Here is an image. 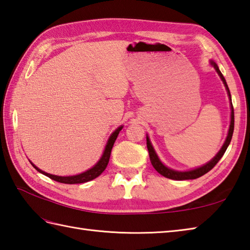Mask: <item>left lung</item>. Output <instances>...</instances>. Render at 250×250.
Returning a JSON list of instances; mask_svg holds the SVG:
<instances>
[{
    "instance_id": "obj_1",
    "label": "left lung",
    "mask_w": 250,
    "mask_h": 250,
    "mask_svg": "<svg viewBox=\"0 0 250 250\" xmlns=\"http://www.w3.org/2000/svg\"><path fill=\"white\" fill-rule=\"evenodd\" d=\"M210 64L212 65L215 70L217 71L218 75L220 76L221 81L223 82L226 86V89H227V93L229 96V99H230V106H231V122H230V127H229V131H228V136L226 138L225 144L221 146V149L219 150L218 153L213 156V159H211L209 162L206 163L205 165H203L201 167H197L194 168V169H191V170H186V171H180V170H175V169H171V168L165 166L163 163L161 162V160L159 159V156H157L156 152L154 150L153 146H152L151 141L149 136L146 135V147H147V151H149V155H150V161H151V164L153 165V167L155 168V170L161 174L162 176H164L168 179H172V180H189V179H196V178H200L203 175H205L206 172L209 171L210 169H212L217 163L220 161L221 157L225 154V152L227 151L229 145H230L231 139H232V136H233V130H234V109H233V104H232V99H231V94H230V89L228 87V84L226 82V79L225 76L222 75V73L220 72V70H219L217 63L215 61L210 60Z\"/></svg>"
}]
</instances>
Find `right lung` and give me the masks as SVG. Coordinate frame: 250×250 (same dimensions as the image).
<instances>
[{
    "label": "right lung",
    "instance_id": "1",
    "mask_svg": "<svg viewBox=\"0 0 250 250\" xmlns=\"http://www.w3.org/2000/svg\"><path fill=\"white\" fill-rule=\"evenodd\" d=\"M123 128V125H121L120 127H118L113 132H112L111 136L109 137L108 142H106L105 147L104 150V153L101 155V157L99 159V161L96 163V164L87 169L86 171L82 172V174H79V175H74V176H56V175H52V174H48V172H45L43 170H41L39 167L35 166L32 162H30L32 164V166L37 169L41 174H43L45 176H47L50 179H53L55 181H58L61 183H68V185H74V183H84V182H87L95 179L98 176H100L103 174L104 170L108 166V163L110 160V155H111V150L112 147H113L114 142L118 138V136L120 134V131Z\"/></svg>",
    "mask_w": 250,
    "mask_h": 250
}]
</instances>
